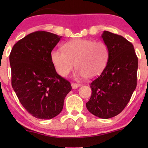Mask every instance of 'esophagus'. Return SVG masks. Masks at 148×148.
<instances>
[{
  "label": "esophagus",
  "mask_w": 148,
  "mask_h": 148,
  "mask_svg": "<svg viewBox=\"0 0 148 148\" xmlns=\"http://www.w3.org/2000/svg\"><path fill=\"white\" fill-rule=\"evenodd\" d=\"M81 86V85H80L79 84L71 83V87H72V89H77V88H78L79 86Z\"/></svg>",
  "instance_id": "1"
}]
</instances>
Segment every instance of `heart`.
I'll return each mask as SVG.
<instances>
[{
	"label": "heart",
	"instance_id": "heart-1",
	"mask_svg": "<svg viewBox=\"0 0 148 148\" xmlns=\"http://www.w3.org/2000/svg\"><path fill=\"white\" fill-rule=\"evenodd\" d=\"M62 50H53L51 62L56 72L66 77L74 69L77 75L91 79L100 75L109 59V49L103 41L77 38L66 43Z\"/></svg>",
	"mask_w": 148,
	"mask_h": 148
}]
</instances>
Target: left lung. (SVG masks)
Segmentation results:
<instances>
[{"mask_svg":"<svg viewBox=\"0 0 148 148\" xmlns=\"http://www.w3.org/2000/svg\"><path fill=\"white\" fill-rule=\"evenodd\" d=\"M109 59L100 76L90 84L92 95L86 103L89 112L109 119L119 114L128 104L137 86L138 59L134 46L122 36L104 31Z\"/></svg>","mask_w":148,"mask_h":148,"instance_id":"obj_1","label":"left lung"}]
</instances>
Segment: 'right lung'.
<instances>
[{"instance_id":"obj_1","label":"right lung","mask_w":148,"mask_h":148,"mask_svg":"<svg viewBox=\"0 0 148 148\" xmlns=\"http://www.w3.org/2000/svg\"><path fill=\"white\" fill-rule=\"evenodd\" d=\"M62 37L36 31L19 40L10 53L12 87L28 112L41 120L57 116L71 90L69 82L56 73L51 58Z\"/></svg>"}]
</instances>
